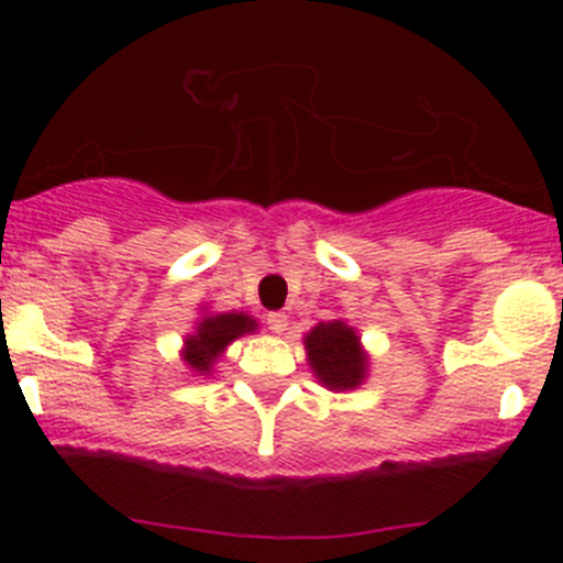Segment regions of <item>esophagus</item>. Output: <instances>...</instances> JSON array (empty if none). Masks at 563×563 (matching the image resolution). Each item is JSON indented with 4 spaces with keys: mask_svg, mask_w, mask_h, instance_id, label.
I'll return each instance as SVG.
<instances>
[{
    "mask_svg": "<svg viewBox=\"0 0 563 563\" xmlns=\"http://www.w3.org/2000/svg\"><path fill=\"white\" fill-rule=\"evenodd\" d=\"M266 327H269L275 334H283L288 327V316L286 313H269L266 316Z\"/></svg>",
    "mask_w": 563,
    "mask_h": 563,
    "instance_id": "1",
    "label": "esophagus"
}]
</instances>
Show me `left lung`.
I'll use <instances>...</instances> for the list:
<instances>
[{"mask_svg": "<svg viewBox=\"0 0 563 563\" xmlns=\"http://www.w3.org/2000/svg\"><path fill=\"white\" fill-rule=\"evenodd\" d=\"M308 360L316 376L329 389H351L365 378V356L360 351V338L343 321H321L305 338Z\"/></svg>", "mask_w": 563, "mask_h": 563, "instance_id": "obj_1", "label": "left lung"}]
</instances>
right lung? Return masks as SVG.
Here are the masks:
<instances>
[{"instance_id": "right-lung-1", "label": "right lung", "mask_w": 563, "mask_h": 563, "mask_svg": "<svg viewBox=\"0 0 563 563\" xmlns=\"http://www.w3.org/2000/svg\"><path fill=\"white\" fill-rule=\"evenodd\" d=\"M253 329H255L253 318L242 313H220V316L203 318V321L198 323V332L192 334V338H187V351H185L187 365L198 373L209 371L212 362L223 354L225 345H229L231 340H236L245 332H253Z\"/></svg>"}]
</instances>
